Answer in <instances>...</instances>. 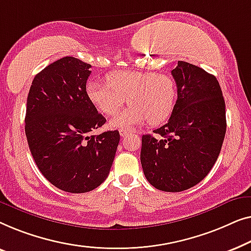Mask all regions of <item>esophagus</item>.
<instances>
[{
    "instance_id": "1",
    "label": "esophagus",
    "mask_w": 251,
    "mask_h": 251,
    "mask_svg": "<svg viewBox=\"0 0 251 251\" xmlns=\"http://www.w3.org/2000/svg\"><path fill=\"white\" fill-rule=\"evenodd\" d=\"M128 133H130V130L129 129H126V128H122V129H119V134H121V136H126L127 134Z\"/></svg>"
}]
</instances>
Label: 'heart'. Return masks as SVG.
<instances>
[{"mask_svg":"<svg viewBox=\"0 0 251 251\" xmlns=\"http://www.w3.org/2000/svg\"><path fill=\"white\" fill-rule=\"evenodd\" d=\"M107 82L91 79L85 91L90 102L104 115H114L128 101L126 110L111 118L115 128H129L149 121L158 125L167 121L174 110L177 86L171 75L139 70H116Z\"/></svg>","mask_w":251,"mask_h":251,"instance_id":"obj_1","label":"heart"}]
</instances>
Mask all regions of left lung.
<instances>
[{
  "label": "left lung",
  "instance_id": "obj_1",
  "mask_svg": "<svg viewBox=\"0 0 251 251\" xmlns=\"http://www.w3.org/2000/svg\"><path fill=\"white\" fill-rule=\"evenodd\" d=\"M177 100L171 118L142 136L141 164L151 185L165 192L188 190L206 177L221 152L225 132V101L216 77L178 61L172 70Z\"/></svg>",
  "mask_w": 251,
  "mask_h": 251
}]
</instances>
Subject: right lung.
<instances>
[{
	"label": "right lung",
	"mask_w": 251,
	"mask_h": 251,
	"mask_svg": "<svg viewBox=\"0 0 251 251\" xmlns=\"http://www.w3.org/2000/svg\"><path fill=\"white\" fill-rule=\"evenodd\" d=\"M91 65L74 56L37 74L27 98L25 132L44 177L62 191L84 193L108 177L121 140L118 130L89 135L105 118L86 97Z\"/></svg>",
	"instance_id": "obj_1"
}]
</instances>
